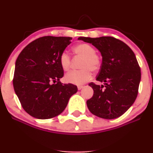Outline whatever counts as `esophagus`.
<instances>
[{"mask_svg": "<svg viewBox=\"0 0 153 153\" xmlns=\"http://www.w3.org/2000/svg\"><path fill=\"white\" fill-rule=\"evenodd\" d=\"M82 88H83L82 85H79V86H78V90H81Z\"/></svg>", "mask_w": 153, "mask_h": 153, "instance_id": "obj_1", "label": "esophagus"}]
</instances>
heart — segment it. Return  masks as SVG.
Segmentation results:
<instances>
[{"label": "heart", "instance_id": "heart-1", "mask_svg": "<svg viewBox=\"0 0 153 153\" xmlns=\"http://www.w3.org/2000/svg\"><path fill=\"white\" fill-rule=\"evenodd\" d=\"M73 53L82 59L79 64L80 71H72L65 76V81L74 85H82L91 78V71L97 72L101 65V59L96 54L94 47L86 43L75 45L73 48ZM71 57L66 52L59 56V64L64 71H68L71 67Z\"/></svg>", "mask_w": 153, "mask_h": 153}]
</instances>
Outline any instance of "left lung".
I'll return each mask as SVG.
<instances>
[{
  "instance_id": "obj_1",
  "label": "left lung",
  "mask_w": 153,
  "mask_h": 153,
  "mask_svg": "<svg viewBox=\"0 0 153 153\" xmlns=\"http://www.w3.org/2000/svg\"><path fill=\"white\" fill-rule=\"evenodd\" d=\"M91 43L102 56V64L96 80L104 82L100 86L94 82L88 85L94 90L87 106L93 114L112 119L124 114L134 102L141 80V71L130 47L112 36L79 37Z\"/></svg>"
}]
</instances>
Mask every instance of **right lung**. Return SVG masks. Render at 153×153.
<instances>
[{"label": "right lung", "instance_id": "obj_1", "mask_svg": "<svg viewBox=\"0 0 153 153\" xmlns=\"http://www.w3.org/2000/svg\"><path fill=\"white\" fill-rule=\"evenodd\" d=\"M71 39L42 36L29 43L17 57L13 88L23 108L34 118L47 119L60 114L78 91L76 85L59 81L64 75L59 56Z\"/></svg>", "mask_w": 153, "mask_h": 153}]
</instances>
